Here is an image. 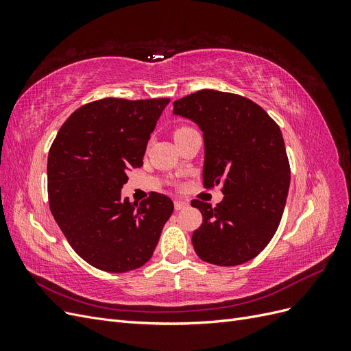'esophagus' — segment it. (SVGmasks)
Segmentation results:
<instances>
[{"mask_svg":"<svg viewBox=\"0 0 351 351\" xmlns=\"http://www.w3.org/2000/svg\"><path fill=\"white\" fill-rule=\"evenodd\" d=\"M187 206H189V202H186V200H180V199L174 200V208H176V210L186 209Z\"/></svg>","mask_w":351,"mask_h":351,"instance_id":"1","label":"esophagus"}]
</instances>
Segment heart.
<instances>
[{
    "mask_svg": "<svg viewBox=\"0 0 351 351\" xmlns=\"http://www.w3.org/2000/svg\"><path fill=\"white\" fill-rule=\"evenodd\" d=\"M186 129H189V127H182V129H178L176 133H180V132H183V130H186Z\"/></svg>",
    "mask_w": 351,
    "mask_h": 351,
    "instance_id": "heart-1",
    "label": "heart"
}]
</instances>
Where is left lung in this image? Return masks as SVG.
Wrapping results in <instances>:
<instances>
[{"instance_id": "1", "label": "left lung", "mask_w": 351, "mask_h": 351, "mask_svg": "<svg viewBox=\"0 0 351 351\" xmlns=\"http://www.w3.org/2000/svg\"><path fill=\"white\" fill-rule=\"evenodd\" d=\"M173 114L204 133V186L222 184L224 199L192 200L204 222L193 231L197 256L236 267L267 247L277 231L290 187V164L278 124L240 95L204 89L177 99Z\"/></svg>"}]
</instances>
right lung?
<instances>
[{
	"label": "right lung",
	"mask_w": 351,
	"mask_h": 351,
	"mask_svg": "<svg viewBox=\"0 0 351 351\" xmlns=\"http://www.w3.org/2000/svg\"><path fill=\"white\" fill-rule=\"evenodd\" d=\"M168 98H105L74 111L48 154L52 217L70 246L107 272L141 268L152 258L174 210L173 200L151 193L141 204L121 196L127 171L143 155Z\"/></svg>",
	"instance_id": "right-lung-1"
}]
</instances>
